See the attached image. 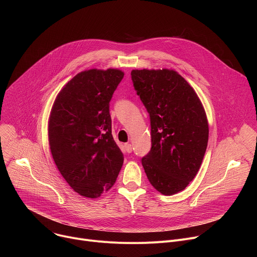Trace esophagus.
<instances>
[{"label":"esophagus","instance_id":"esophagus-1","mask_svg":"<svg viewBox=\"0 0 257 257\" xmlns=\"http://www.w3.org/2000/svg\"><path fill=\"white\" fill-rule=\"evenodd\" d=\"M124 148H125V151H126L128 154L132 153V145H131L130 143H125V144H124Z\"/></svg>","mask_w":257,"mask_h":257}]
</instances>
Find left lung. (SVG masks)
Returning a JSON list of instances; mask_svg holds the SVG:
<instances>
[{
	"label": "left lung",
	"mask_w": 257,
	"mask_h": 257,
	"mask_svg": "<svg viewBox=\"0 0 257 257\" xmlns=\"http://www.w3.org/2000/svg\"><path fill=\"white\" fill-rule=\"evenodd\" d=\"M131 78L151 117L152 149L141 160L143 169L159 192L176 194L194 179L206 151L204 107L175 70L135 69Z\"/></svg>",
	"instance_id": "8db88e82"
}]
</instances>
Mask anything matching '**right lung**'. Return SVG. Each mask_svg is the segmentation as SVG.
Here are the masks:
<instances>
[{"mask_svg":"<svg viewBox=\"0 0 257 257\" xmlns=\"http://www.w3.org/2000/svg\"><path fill=\"white\" fill-rule=\"evenodd\" d=\"M123 77L119 69L82 71L64 85L51 109L54 162L70 187L87 198L111 188L123 166L109 115V100Z\"/></svg>","mask_w":257,"mask_h":257,"instance_id":"1","label":"right lung"}]
</instances>
